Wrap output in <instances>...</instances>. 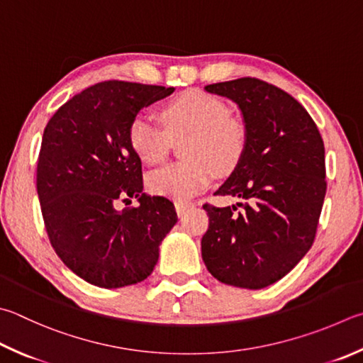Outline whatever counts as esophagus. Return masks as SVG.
<instances>
[{"instance_id": "34e87169", "label": "esophagus", "mask_w": 363, "mask_h": 363, "mask_svg": "<svg viewBox=\"0 0 363 363\" xmlns=\"http://www.w3.org/2000/svg\"><path fill=\"white\" fill-rule=\"evenodd\" d=\"M194 206V203H187V201H176V211H177V214L179 216H182L184 213H186V211L189 209V208H192Z\"/></svg>"}]
</instances>
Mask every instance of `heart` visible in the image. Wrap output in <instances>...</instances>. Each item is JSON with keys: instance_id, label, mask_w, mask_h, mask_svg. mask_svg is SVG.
I'll return each mask as SVG.
<instances>
[{"instance_id": "heart-1", "label": "heart", "mask_w": 363, "mask_h": 363, "mask_svg": "<svg viewBox=\"0 0 363 363\" xmlns=\"http://www.w3.org/2000/svg\"><path fill=\"white\" fill-rule=\"evenodd\" d=\"M162 122L171 138L189 135L186 154L190 160L171 163L150 173L152 194L187 200L206 189L216 177L232 171L246 146V131L217 98L190 90L174 98L162 111ZM164 131L147 116H136L128 125V143L143 162L157 164L167 159L169 141Z\"/></svg>"}]
</instances>
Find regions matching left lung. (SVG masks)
Instances as JSON below:
<instances>
[{
    "label": "left lung",
    "instance_id": "obj_1",
    "mask_svg": "<svg viewBox=\"0 0 363 363\" xmlns=\"http://www.w3.org/2000/svg\"><path fill=\"white\" fill-rule=\"evenodd\" d=\"M204 90L238 104L246 146L216 192L241 203L203 204L209 216L203 262L223 284L263 289L284 278L313 246L327 190L324 141L308 111L273 84L241 77Z\"/></svg>",
    "mask_w": 363,
    "mask_h": 363
}]
</instances>
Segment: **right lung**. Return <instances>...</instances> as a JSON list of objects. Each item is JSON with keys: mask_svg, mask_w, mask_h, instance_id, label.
<instances>
[{"mask_svg": "<svg viewBox=\"0 0 363 363\" xmlns=\"http://www.w3.org/2000/svg\"><path fill=\"white\" fill-rule=\"evenodd\" d=\"M173 87L104 81L57 109L44 128L36 189L52 247L90 284L117 289L154 272L159 246L177 222L174 204L143 194L141 159L128 125ZM140 206L117 211V201Z\"/></svg>", "mask_w": 363, "mask_h": 363, "instance_id": "right-lung-1", "label": "right lung"}]
</instances>
